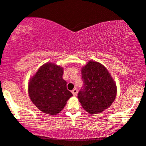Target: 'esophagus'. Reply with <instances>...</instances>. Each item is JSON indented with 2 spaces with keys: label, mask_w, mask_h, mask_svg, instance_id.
<instances>
[{
  "label": "esophagus",
  "mask_w": 146,
  "mask_h": 146,
  "mask_svg": "<svg viewBox=\"0 0 146 146\" xmlns=\"http://www.w3.org/2000/svg\"><path fill=\"white\" fill-rule=\"evenodd\" d=\"M72 93L73 94L74 96H76L77 95V94H78V89L76 88H75L72 91Z\"/></svg>",
  "instance_id": "esophagus-1"
}]
</instances>
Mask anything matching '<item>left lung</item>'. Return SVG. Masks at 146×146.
<instances>
[{"instance_id":"8db88e82","label":"left lung","mask_w":146,"mask_h":146,"mask_svg":"<svg viewBox=\"0 0 146 146\" xmlns=\"http://www.w3.org/2000/svg\"><path fill=\"white\" fill-rule=\"evenodd\" d=\"M84 86L78 94L82 106L90 114H98L111 105L116 96L114 80L100 63L89 61L82 68Z\"/></svg>"}]
</instances>
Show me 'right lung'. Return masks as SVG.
I'll use <instances>...</instances> for the list:
<instances>
[{
    "label": "right lung",
    "mask_w": 146,
    "mask_h": 146,
    "mask_svg": "<svg viewBox=\"0 0 146 146\" xmlns=\"http://www.w3.org/2000/svg\"><path fill=\"white\" fill-rule=\"evenodd\" d=\"M63 68L53 63L43 64L29 80V94L33 103L44 113L55 115L66 104L72 94L62 78Z\"/></svg>",
    "instance_id": "right-lung-1"
}]
</instances>
